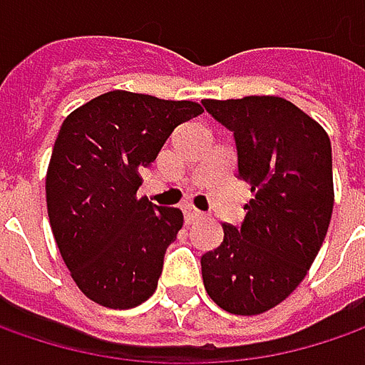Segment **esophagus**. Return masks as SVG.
I'll return each instance as SVG.
<instances>
[{
	"label": "esophagus",
	"mask_w": 365,
	"mask_h": 365,
	"mask_svg": "<svg viewBox=\"0 0 365 365\" xmlns=\"http://www.w3.org/2000/svg\"><path fill=\"white\" fill-rule=\"evenodd\" d=\"M203 217V213H201V211H197V209H195V207H185V219H187V221H197V219H201Z\"/></svg>",
	"instance_id": "obj_1"
}]
</instances>
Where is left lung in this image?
I'll use <instances>...</instances> for the list:
<instances>
[{
  "mask_svg": "<svg viewBox=\"0 0 365 365\" xmlns=\"http://www.w3.org/2000/svg\"><path fill=\"white\" fill-rule=\"evenodd\" d=\"M235 138L237 173L252 189L242 227L201 258L207 294L233 315H259L299 287L327 235L333 164L327 132L272 95L205 99Z\"/></svg>",
  "mask_w": 365,
  "mask_h": 365,
  "instance_id": "obj_1",
  "label": "left lung"
}]
</instances>
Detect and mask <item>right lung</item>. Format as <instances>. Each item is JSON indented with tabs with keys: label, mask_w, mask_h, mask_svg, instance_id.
<instances>
[{
	"label": "right lung",
	"mask_w": 365,
	"mask_h": 365,
	"mask_svg": "<svg viewBox=\"0 0 365 365\" xmlns=\"http://www.w3.org/2000/svg\"><path fill=\"white\" fill-rule=\"evenodd\" d=\"M195 101L109 91L61 125L46 173V207L56 245L81 292L109 309H132L158 287L166 247L182 211L138 197L150 166Z\"/></svg>",
	"instance_id": "right-lung-1"
}]
</instances>
